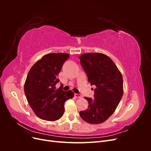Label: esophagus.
<instances>
[{"instance_id":"34e87169","label":"esophagus","mask_w":151,"mask_h":151,"mask_svg":"<svg viewBox=\"0 0 151 151\" xmlns=\"http://www.w3.org/2000/svg\"><path fill=\"white\" fill-rule=\"evenodd\" d=\"M74 96H75L76 98H82V96L81 95V94L75 93V94H74Z\"/></svg>"}]
</instances>
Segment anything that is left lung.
<instances>
[{
    "instance_id": "obj_1",
    "label": "left lung",
    "mask_w": 151,
    "mask_h": 151,
    "mask_svg": "<svg viewBox=\"0 0 151 151\" xmlns=\"http://www.w3.org/2000/svg\"><path fill=\"white\" fill-rule=\"evenodd\" d=\"M81 65L91 86H95L94 99L85 97L88 108L79 112L82 119L91 124L106 121L115 111L123 94L121 72L107 55L100 53L83 54Z\"/></svg>"
}]
</instances>
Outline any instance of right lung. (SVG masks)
Wrapping results in <instances>:
<instances>
[{"instance_id": "add662e5", "label": "right lung", "mask_w": 151, "mask_h": 151, "mask_svg": "<svg viewBox=\"0 0 151 151\" xmlns=\"http://www.w3.org/2000/svg\"><path fill=\"white\" fill-rule=\"evenodd\" d=\"M69 58L67 53H49L31 68L24 84V93L35 113L40 118L55 121L64 113V103L74 96L72 91L56 89L58 75ZM62 85V84H61Z\"/></svg>"}]
</instances>
